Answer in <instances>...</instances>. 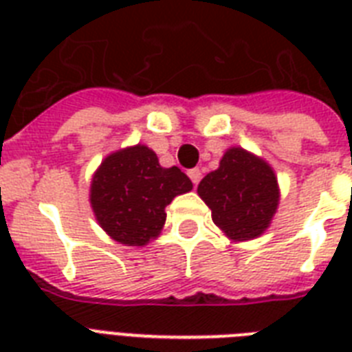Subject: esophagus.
<instances>
[{
  "mask_svg": "<svg viewBox=\"0 0 352 352\" xmlns=\"http://www.w3.org/2000/svg\"><path fill=\"white\" fill-rule=\"evenodd\" d=\"M201 175H203V173H201V170H199V168H193V170L188 171V177L192 179L193 184H197V182L201 181Z\"/></svg>",
  "mask_w": 352,
  "mask_h": 352,
  "instance_id": "esophagus-1",
  "label": "esophagus"
}]
</instances>
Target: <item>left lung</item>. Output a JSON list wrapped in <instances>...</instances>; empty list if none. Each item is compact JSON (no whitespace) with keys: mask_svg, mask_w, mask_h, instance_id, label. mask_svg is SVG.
I'll list each match as a JSON object with an SVG mask.
<instances>
[{"mask_svg":"<svg viewBox=\"0 0 352 352\" xmlns=\"http://www.w3.org/2000/svg\"><path fill=\"white\" fill-rule=\"evenodd\" d=\"M197 193L212 210L215 225L234 241L261 235L279 203L274 170L243 148L228 149L219 168L199 182Z\"/></svg>","mask_w":352,"mask_h":352,"instance_id":"1","label":"left lung"}]
</instances>
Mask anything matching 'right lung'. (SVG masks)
I'll list each match as a JSON object with an SVG mask.
<instances>
[{"label": "right lung", "instance_id": "right-lung-1", "mask_svg": "<svg viewBox=\"0 0 352 352\" xmlns=\"http://www.w3.org/2000/svg\"><path fill=\"white\" fill-rule=\"evenodd\" d=\"M193 188L177 166L162 168L153 149L137 144L104 159L91 181V206L111 239L144 246L160 234L164 208Z\"/></svg>", "mask_w": 352, "mask_h": 352}]
</instances>
